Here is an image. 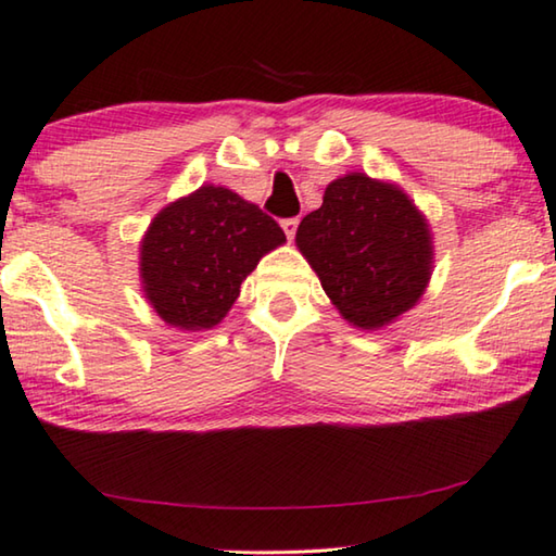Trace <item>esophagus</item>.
<instances>
[{
	"label": "esophagus",
	"mask_w": 556,
	"mask_h": 556,
	"mask_svg": "<svg viewBox=\"0 0 556 556\" xmlns=\"http://www.w3.org/2000/svg\"><path fill=\"white\" fill-rule=\"evenodd\" d=\"M296 227H300V219H296V217L281 222V229H285V235H287L289 242H292V239H294V235H296Z\"/></svg>",
	"instance_id": "1"
}]
</instances>
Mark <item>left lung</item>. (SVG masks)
<instances>
[{"label":"left lung","mask_w":556,"mask_h":556,"mask_svg":"<svg viewBox=\"0 0 556 556\" xmlns=\"http://www.w3.org/2000/svg\"><path fill=\"white\" fill-rule=\"evenodd\" d=\"M294 242L342 319L357 329L375 331L400 319L421 300L434 271L425 214L394 181L364 172L329 181Z\"/></svg>","instance_id":"1"}]
</instances>
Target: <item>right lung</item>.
Here are the masks:
<instances>
[{
	"instance_id": "obj_1",
	"label": "right lung",
	"mask_w": 556,
	"mask_h": 556,
	"mask_svg": "<svg viewBox=\"0 0 556 556\" xmlns=\"http://www.w3.org/2000/svg\"><path fill=\"white\" fill-rule=\"evenodd\" d=\"M285 242V231L260 206L227 187L202 185L149 222L139 242L142 292L164 325L212 329L262 256Z\"/></svg>"
}]
</instances>
